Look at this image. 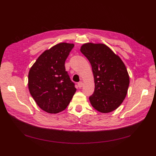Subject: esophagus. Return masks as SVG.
<instances>
[{
  "mask_svg": "<svg viewBox=\"0 0 156 156\" xmlns=\"http://www.w3.org/2000/svg\"><path fill=\"white\" fill-rule=\"evenodd\" d=\"M78 85L79 87V88H82L83 85V83L82 82H80L78 83Z\"/></svg>",
  "mask_w": 156,
  "mask_h": 156,
  "instance_id": "34e87169",
  "label": "esophagus"
}]
</instances>
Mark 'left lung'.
<instances>
[{"mask_svg":"<svg viewBox=\"0 0 156 156\" xmlns=\"http://www.w3.org/2000/svg\"><path fill=\"white\" fill-rule=\"evenodd\" d=\"M80 51L89 60L92 69L95 89L89 97L92 106L104 113L116 110L124 100L129 85L123 61L102 43H85Z\"/></svg>","mask_w":156,"mask_h":156,"instance_id":"8db88e82","label":"left lung"}]
</instances>
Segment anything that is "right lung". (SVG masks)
Here are the masks:
<instances>
[{"label": "right lung", "instance_id": "right-lung-1", "mask_svg": "<svg viewBox=\"0 0 156 156\" xmlns=\"http://www.w3.org/2000/svg\"><path fill=\"white\" fill-rule=\"evenodd\" d=\"M74 46L67 43L53 46L45 50L30 69L29 92L39 107L47 113L64 110L76 92L64 66Z\"/></svg>", "mask_w": 156, "mask_h": 156}]
</instances>
